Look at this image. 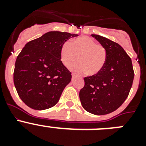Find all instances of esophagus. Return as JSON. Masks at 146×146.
Segmentation results:
<instances>
[{
  "instance_id": "obj_1",
  "label": "esophagus",
  "mask_w": 146,
  "mask_h": 146,
  "mask_svg": "<svg viewBox=\"0 0 146 146\" xmlns=\"http://www.w3.org/2000/svg\"><path fill=\"white\" fill-rule=\"evenodd\" d=\"M76 77V75L75 74H72V78H74V77Z\"/></svg>"
}]
</instances>
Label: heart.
<instances>
[{"instance_id":"obj_1","label":"heart","mask_w":146,"mask_h":146,"mask_svg":"<svg viewBox=\"0 0 146 146\" xmlns=\"http://www.w3.org/2000/svg\"><path fill=\"white\" fill-rule=\"evenodd\" d=\"M61 62L69 68L77 62L80 64L72 67L78 73L87 72L88 75H96L103 69L107 58V51L100 44L88 36H80L65 43L60 52Z\"/></svg>"}]
</instances>
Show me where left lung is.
I'll use <instances>...</instances> for the list:
<instances>
[{
	"label": "left lung",
	"instance_id": "left-lung-1",
	"mask_svg": "<svg viewBox=\"0 0 146 146\" xmlns=\"http://www.w3.org/2000/svg\"><path fill=\"white\" fill-rule=\"evenodd\" d=\"M91 36L106 49V62L99 74L85 77L80 99L88 113L106 115L116 110L124 102L135 73L131 58L121 45L99 35Z\"/></svg>",
	"mask_w": 146,
	"mask_h": 146
}]
</instances>
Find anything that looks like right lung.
Returning <instances> with one entry per match:
<instances>
[{
	"instance_id": "right-lung-1",
	"label": "right lung",
	"mask_w": 146,
	"mask_h": 146,
	"mask_svg": "<svg viewBox=\"0 0 146 146\" xmlns=\"http://www.w3.org/2000/svg\"><path fill=\"white\" fill-rule=\"evenodd\" d=\"M77 36L50 31L23 47L15 62L14 83L27 106L42 110L57 104L72 78L60 60V49L69 38Z\"/></svg>"
}]
</instances>
